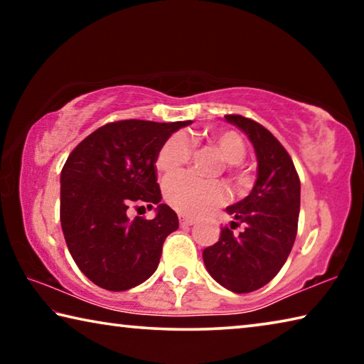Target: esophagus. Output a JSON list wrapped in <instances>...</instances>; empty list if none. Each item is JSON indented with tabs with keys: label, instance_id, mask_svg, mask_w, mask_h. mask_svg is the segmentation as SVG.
Returning a JSON list of instances; mask_svg holds the SVG:
<instances>
[{
	"label": "esophagus",
	"instance_id": "1",
	"mask_svg": "<svg viewBox=\"0 0 364 364\" xmlns=\"http://www.w3.org/2000/svg\"><path fill=\"white\" fill-rule=\"evenodd\" d=\"M180 223L181 225H186V226H191V225L196 223V218L188 217V215H180Z\"/></svg>",
	"mask_w": 364,
	"mask_h": 364
}]
</instances>
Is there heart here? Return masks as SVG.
<instances>
[{"label":"heart","instance_id":"b5f03b06","mask_svg":"<svg viewBox=\"0 0 364 364\" xmlns=\"http://www.w3.org/2000/svg\"><path fill=\"white\" fill-rule=\"evenodd\" d=\"M208 143L215 146L220 156L232 170L245 156V143L241 134L230 130L208 132ZM193 154V144L184 133H173L164 141L156 157V165L164 173H173L188 164ZM164 197L176 212L199 215L221 205L228 199L223 183L200 180L191 173L170 175L164 183Z\"/></svg>","mask_w":364,"mask_h":364}]
</instances>
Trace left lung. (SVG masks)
Masks as SVG:
<instances>
[{
  "label": "left lung",
  "instance_id": "1",
  "mask_svg": "<svg viewBox=\"0 0 364 364\" xmlns=\"http://www.w3.org/2000/svg\"><path fill=\"white\" fill-rule=\"evenodd\" d=\"M241 128L257 154V181L252 193L226 208L236 221L204 250L212 278L236 294L254 292L274 278L286 263L297 236L300 180L289 152L267 128L242 115H225ZM239 223L246 230L232 232Z\"/></svg>",
  "mask_w": 364,
  "mask_h": 364
}]
</instances>
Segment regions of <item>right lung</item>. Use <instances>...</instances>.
<instances>
[{
	"label": "right lung",
	"mask_w": 364,
	"mask_h": 364,
	"mask_svg": "<svg viewBox=\"0 0 364 364\" xmlns=\"http://www.w3.org/2000/svg\"><path fill=\"white\" fill-rule=\"evenodd\" d=\"M189 123L110 122L67 157L60 171V225L73 262L96 286L128 291L157 269L178 217L160 204L156 157L164 141ZM141 203H157L156 217L128 219L127 208Z\"/></svg>",
	"instance_id": "right-lung-1"
}]
</instances>
